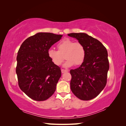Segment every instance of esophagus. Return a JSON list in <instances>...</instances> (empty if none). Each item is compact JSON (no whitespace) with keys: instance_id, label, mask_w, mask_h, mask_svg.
Here are the masks:
<instances>
[{"instance_id":"esophagus-1","label":"esophagus","mask_w":126,"mask_h":126,"mask_svg":"<svg viewBox=\"0 0 126 126\" xmlns=\"http://www.w3.org/2000/svg\"><path fill=\"white\" fill-rule=\"evenodd\" d=\"M61 71H62V73H65V72H68V70H67V69H62Z\"/></svg>"}]
</instances>
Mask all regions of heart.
Returning a JSON list of instances; mask_svg holds the SVG:
<instances>
[{"label":"heart","instance_id":"obj_1","mask_svg":"<svg viewBox=\"0 0 126 126\" xmlns=\"http://www.w3.org/2000/svg\"><path fill=\"white\" fill-rule=\"evenodd\" d=\"M58 50L49 49L48 56L56 65H61L65 58L67 61L64 64L65 67L82 64L86 57V50L80 42H74L69 38H65L58 43Z\"/></svg>","mask_w":126,"mask_h":126}]
</instances>
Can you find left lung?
<instances>
[{
  "mask_svg": "<svg viewBox=\"0 0 126 126\" xmlns=\"http://www.w3.org/2000/svg\"><path fill=\"white\" fill-rule=\"evenodd\" d=\"M68 35L76 38L86 50L83 63L70 71L71 91L79 99L89 101L96 97L107 84L110 68L107 50L98 40L86 33H72Z\"/></svg>",
  "mask_w": 126,
  "mask_h": 126,
  "instance_id": "8db88e82",
  "label": "left lung"
}]
</instances>
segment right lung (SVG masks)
Segmentation results:
<instances>
[{
  "label": "right lung",
  "mask_w": 126,
  "mask_h": 126,
  "mask_svg": "<svg viewBox=\"0 0 126 126\" xmlns=\"http://www.w3.org/2000/svg\"><path fill=\"white\" fill-rule=\"evenodd\" d=\"M62 35L38 33L23 42L18 52L16 73L20 88L31 99L46 101L54 93L61 68L48 56V50Z\"/></svg>",
  "instance_id": "add662e5"
}]
</instances>
